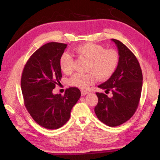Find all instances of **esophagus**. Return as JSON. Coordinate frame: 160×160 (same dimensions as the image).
Returning <instances> with one entry per match:
<instances>
[{"label": "esophagus", "instance_id": "esophagus-1", "mask_svg": "<svg viewBox=\"0 0 160 160\" xmlns=\"http://www.w3.org/2000/svg\"><path fill=\"white\" fill-rule=\"evenodd\" d=\"M81 95L83 96V95H85L88 94V92L86 91H84V90H81Z\"/></svg>", "mask_w": 160, "mask_h": 160}]
</instances>
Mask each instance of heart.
<instances>
[{
  "mask_svg": "<svg viewBox=\"0 0 160 160\" xmlns=\"http://www.w3.org/2000/svg\"><path fill=\"white\" fill-rule=\"evenodd\" d=\"M77 55L88 60L85 73L77 72L70 79V84L82 89L88 88L98 78L105 80L112 75L117 69L119 61L118 52L114 49L105 48L93 42H86L77 46L74 49ZM61 70L65 74L72 71V59L71 56L63 54L59 59Z\"/></svg>",
  "mask_w": 160,
  "mask_h": 160,
  "instance_id": "1",
  "label": "heart"
}]
</instances>
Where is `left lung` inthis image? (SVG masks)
<instances>
[{"instance_id": "obj_1", "label": "left lung", "mask_w": 160, "mask_h": 160, "mask_svg": "<svg viewBox=\"0 0 160 160\" xmlns=\"http://www.w3.org/2000/svg\"><path fill=\"white\" fill-rule=\"evenodd\" d=\"M118 47L119 61L117 69L110 78L98 86L111 92L108 98L96 93L98 98L95 113L101 122L116 127L127 122L138 109L142 89L143 75L139 62L133 53L123 43L112 38Z\"/></svg>"}]
</instances>
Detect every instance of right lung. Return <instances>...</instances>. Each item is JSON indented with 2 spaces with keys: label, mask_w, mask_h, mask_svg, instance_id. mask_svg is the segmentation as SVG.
<instances>
[{
  "label": "right lung",
  "mask_w": 160,
  "mask_h": 160,
  "mask_svg": "<svg viewBox=\"0 0 160 160\" xmlns=\"http://www.w3.org/2000/svg\"><path fill=\"white\" fill-rule=\"evenodd\" d=\"M67 45L51 42L42 45L28 60L21 77V89L25 107L41 126L57 129L70 118L71 111L81 97L77 88L67 89L65 95L53 94L62 77L60 57Z\"/></svg>",
  "instance_id": "1"
}]
</instances>
